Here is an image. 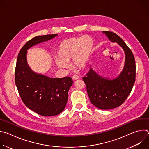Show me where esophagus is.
I'll return each mask as SVG.
<instances>
[{
    "instance_id": "34e87169",
    "label": "esophagus",
    "mask_w": 149,
    "mask_h": 149,
    "mask_svg": "<svg viewBox=\"0 0 149 149\" xmlns=\"http://www.w3.org/2000/svg\"><path fill=\"white\" fill-rule=\"evenodd\" d=\"M72 79H73L74 80H77L78 79H79V77H78V75H73V77H72Z\"/></svg>"
}]
</instances>
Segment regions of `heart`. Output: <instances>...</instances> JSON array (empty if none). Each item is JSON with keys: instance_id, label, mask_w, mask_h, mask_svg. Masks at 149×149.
I'll list each match as a JSON object with an SVG mask.
<instances>
[{"instance_id": "obj_1", "label": "heart", "mask_w": 149, "mask_h": 149, "mask_svg": "<svg viewBox=\"0 0 149 149\" xmlns=\"http://www.w3.org/2000/svg\"><path fill=\"white\" fill-rule=\"evenodd\" d=\"M93 48V40L89 36L64 40L58 48V57L55 59L56 64L59 68L66 70L70 67L68 62L72 59L74 67L83 68L87 65Z\"/></svg>"}]
</instances>
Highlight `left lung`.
<instances>
[{"instance_id": "8db88e82", "label": "left lung", "mask_w": 149, "mask_h": 149, "mask_svg": "<svg viewBox=\"0 0 149 149\" xmlns=\"http://www.w3.org/2000/svg\"><path fill=\"white\" fill-rule=\"evenodd\" d=\"M109 40L116 42L125 54L124 68L113 79L99 75L91 67L86 77L82 78L86 84L91 102L101 110H110L121 105L129 96L136 79V63L132 51L117 34L102 31Z\"/></svg>"}]
</instances>
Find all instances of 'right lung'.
Here are the masks:
<instances>
[{"label": "right lung", "instance_id": "1", "mask_svg": "<svg viewBox=\"0 0 149 149\" xmlns=\"http://www.w3.org/2000/svg\"><path fill=\"white\" fill-rule=\"evenodd\" d=\"M57 35L35 36L24 45L17 58L15 79L20 98L27 107L42 116H54L63 111L73 81L69 77L54 78L34 72L28 63L27 52L33 46Z\"/></svg>", "mask_w": 149, "mask_h": 149}]
</instances>
